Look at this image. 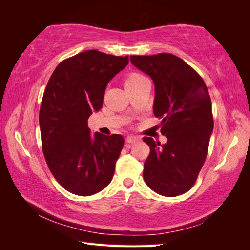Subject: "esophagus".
<instances>
[{
  "mask_svg": "<svg viewBox=\"0 0 250 250\" xmlns=\"http://www.w3.org/2000/svg\"><path fill=\"white\" fill-rule=\"evenodd\" d=\"M140 139L138 137H134V135H128L127 139H126V142L129 143V144H134L137 143Z\"/></svg>",
  "mask_w": 250,
  "mask_h": 250,
  "instance_id": "34e87169",
  "label": "esophagus"
}]
</instances>
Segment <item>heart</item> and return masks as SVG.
I'll return each mask as SVG.
<instances>
[{"mask_svg":"<svg viewBox=\"0 0 250 250\" xmlns=\"http://www.w3.org/2000/svg\"><path fill=\"white\" fill-rule=\"evenodd\" d=\"M146 78L143 76V75L139 73H130L125 79V86L126 87H130L139 84L142 81L145 80Z\"/></svg>","mask_w":250,"mask_h":250,"instance_id":"obj_1","label":"heart"}]
</instances>
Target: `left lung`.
I'll return each mask as SVG.
<instances>
[{"mask_svg":"<svg viewBox=\"0 0 250 250\" xmlns=\"http://www.w3.org/2000/svg\"><path fill=\"white\" fill-rule=\"evenodd\" d=\"M130 62L154 82L153 112L168 140L161 145L143 138L150 147L144 180L157 194L175 197L191 190L206 162L214 128L208 90L192 66L170 53L132 55Z\"/></svg>","mask_w":250,"mask_h":250,"instance_id":"8db88e82","label":"left lung"}]
</instances>
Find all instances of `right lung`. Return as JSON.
Listing matches in <instances>:
<instances>
[{
  "label": "right lung",
  "mask_w": 250,
  "mask_h": 250,
  "mask_svg": "<svg viewBox=\"0 0 250 250\" xmlns=\"http://www.w3.org/2000/svg\"><path fill=\"white\" fill-rule=\"evenodd\" d=\"M128 56L88 50L66 58L51 75L40 109L42 148L58 184L75 195L106 188L124 145L120 134L89 133L87 120L102 108L109 80Z\"/></svg>",
  "instance_id": "right-lung-1"
}]
</instances>
